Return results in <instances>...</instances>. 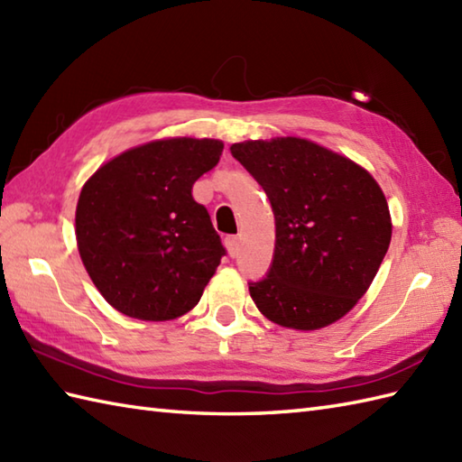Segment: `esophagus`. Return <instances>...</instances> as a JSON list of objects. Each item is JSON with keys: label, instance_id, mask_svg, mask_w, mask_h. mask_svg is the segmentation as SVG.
<instances>
[{"label": "esophagus", "instance_id": "obj_1", "mask_svg": "<svg viewBox=\"0 0 462 462\" xmlns=\"http://www.w3.org/2000/svg\"><path fill=\"white\" fill-rule=\"evenodd\" d=\"M224 244H226V248H228V254L232 258L238 256V252H240V238L238 236H226Z\"/></svg>", "mask_w": 462, "mask_h": 462}]
</instances>
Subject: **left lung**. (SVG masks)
Listing matches in <instances>:
<instances>
[{"instance_id":"8db88e82","label":"left lung","mask_w":462,"mask_h":462,"mask_svg":"<svg viewBox=\"0 0 462 462\" xmlns=\"http://www.w3.org/2000/svg\"><path fill=\"white\" fill-rule=\"evenodd\" d=\"M230 151L266 190L276 218L270 273L250 283L254 303L282 328L331 326L365 296L387 254L393 224L381 186L361 164L301 136Z\"/></svg>"}]
</instances>
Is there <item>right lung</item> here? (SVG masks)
<instances>
[{
    "instance_id": "obj_1",
    "label": "right lung",
    "mask_w": 462,
    "mask_h": 462,
    "mask_svg": "<svg viewBox=\"0 0 462 462\" xmlns=\"http://www.w3.org/2000/svg\"><path fill=\"white\" fill-rule=\"evenodd\" d=\"M222 151L218 139L169 136L116 154L83 184L77 248L116 311L169 321L200 301L224 248L192 186Z\"/></svg>"
}]
</instances>
